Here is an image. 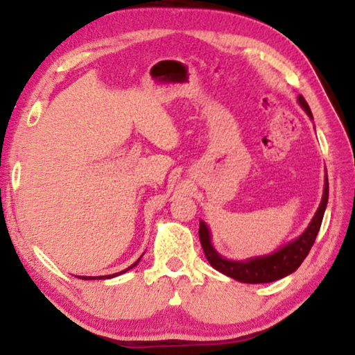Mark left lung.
Instances as JSON below:
<instances>
[{
  "label": "left lung",
  "instance_id": "8db88e82",
  "mask_svg": "<svg viewBox=\"0 0 355 355\" xmlns=\"http://www.w3.org/2000/svg\"><path fill=\"white\" fill-rule=\"evenodd\" d=\"M298 103H300V106L306 110L309 118H312V112L308 106V103L302 95H298ZM328 196H329V183H328V175H326L322 203L318 206L314 218L311 220L306 231H304L297 240L291 241L286 246L280 248L277 252L265 255V257H257V259H249L248 261H232V260L223 259V257L215 251L212 246L209 229H207V226L205 225V221H200V229H198L200 243H201V248H203L207 261L211 263V266L214 269L220 270L221 274H225L227 277H231V279L243 282V283H252V284L270 283V282L280 280L289 274H293L294 270L302 265L303 260L306 259L312 245H314L317 234L320 231L326 205H328Z\"/></svg>",
  "mask_w": 355,
  "mask_h": 355
}]
</instances>
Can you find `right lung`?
<instances>
[{
	"label": "right lung",
	"instance_id": "1",
	"mask_svg": "<svg viewBox=\"0 0 355 355\" xmlns=\"http://www.w3.org/2000/svg\"><path fill=\"white\" fill-rule=\"evenodd\" d=\"M140 259H141V257H140ZM140 259H138L135 263H134V265H132V266H129L128 269H124V270H121V272H116V274H112V275H101V277H80V279H83V280H96V279H112V277H116V275H120V274H124V272H126V270H129V269H132V268H134V266H137L138 265V261H140Z\"/></svg>",
	"mask_w": 355,
	"mask_h": 355
}]
</instances>
